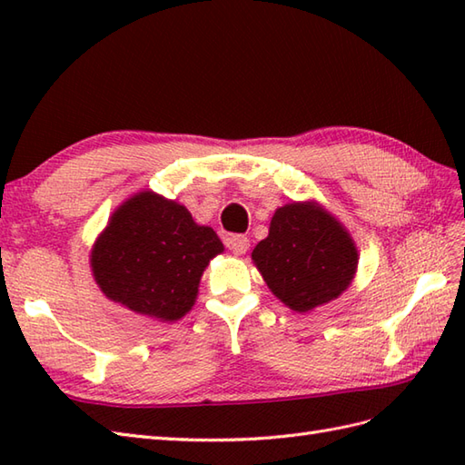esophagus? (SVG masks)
<instances>
[{"mask_svg":"<svg viewBox=\"0 0 465 465\" xmlns=\"http://www.w3.org/2000/svg\"><path fill=\"white\" fill-rule=\"evenodd\" d=\"M225 245L235 255H243L245 252L250 250V240L243 238V235H230V238H225Z\"/></svg>","mask_w":465,"mask_h":465,"instance_id":"1","label":"esophagus"}]
</instances>
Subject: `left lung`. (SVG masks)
Here are the masks:
<instances>
[{
	"mask_svg": "<svg viewBox=\"0 0 465 465\" xmlns=\"http://www.w3.org/2000/svg\"><path fill=\"white\" fill-rule=\"evenodd\" d=\"M252 262L275 298L308 313L350 288L360 253L338 217L310 200L275 210L268 238L255 245Z\"/></svg>",
	"mask_w": 465,
	"mask_h": 465,
	"instance_id": "8db88e82",
	"label": "left lung"
}]
</instances>
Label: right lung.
<instances>
[{
  "label": "right lung",
  "instance_id": "1",
  "mask_svg": "<svg viewBox=\"0 0 465 465\" xmlns=\"http://www.w3.org/2000/svg\"><path fill=\"white\" fill-rule=\"evenodd\" d=\"M223 243L187 207L152 190L137 192L110 215L90 253L107 300L162 323L193 308L207 265Z\"/></svg>",
  "mask_w": 465,
  "mask_h": 465
}]
</instances>
